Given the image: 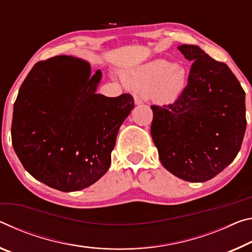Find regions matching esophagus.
Returning <instances> with one entry per match:
<instances>
[{"label": "esophagus", "instance_id": "34e87169", "mask_svg": "<svg viewBox=\"0 0 252 252\" xmlns=\"http://www.w3.org/2000/svg\"><path fill=\"white\" fill-rule=\"evenodd\" d=\"M134 100H135V105H142L143 104V99L137 96V94H135L134 96Z\"/></svg>", "mask_w": 252, "mask_h": 252}]
</instances>
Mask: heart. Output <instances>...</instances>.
<instances>
[{
	"label": "heart",
	"instance_id": "obj_1",
	"mask_svg": "<svg viewBox=\"0 0 252 252\" xmlns=\"http://www.w3.org/2000/svg\"><path fill=\"white\" fill-rule=\"evenodd\" d=\"M188 77L184 65L160 58L123 72L126 84L150 92L152 99L162 105L173 104L182 96Z\"/></svg>",
	"mask_w": 252,
	"mask_h": 252
}]
</instances>
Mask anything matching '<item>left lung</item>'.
Segmentation results:
<instances>
[{
	"label": "left lung",
	"mask_w": 252,
	"mask_h": 252,
	"mask_svg": "<svg viewBox=\"0 0 252 252\" xmlns=\"http://www.w3.org/2000/svg\"><path fill=\"white\" fill-rule=\"evenodd\" d=\"M177 49L193 61L174 104L152 106L151 134L163 166L188 182L213 179L236 158L245 136V90L223 63L200 47Z\"/></svg>",
	"instance_id": "left-lung-1"
}]
</instances>
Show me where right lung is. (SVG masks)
I'll return each instance as SVG.
<instances>
[{"instance_id":"obj_1","label":"right lung","mask_w":252,"mask_h":252,"mask_svg":"<svg viewBox=\"0 0 252 252\" xmlns=\"http://www.w3.org/2000/svg\"><path fill=\"white\" fill-rule=\"evenodd\" d=\"M101 71L58 56L35 63L14 102L12 145L24 168L63 192L94 184L108 171L116 137L134 108L129 94H97Z\"/></svg>"}]
</instances>
